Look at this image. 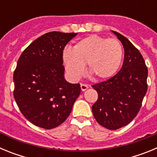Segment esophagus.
I'll list each match as a JSON object with an SVG mask.
<instances>
[{
    "label": "esophagus",
    "instance_id": "34e87169",
    "mask_svg": "<svg viewBox=\"0 0 157 157\" xmlns=\"http://www.w3.org/2000/svg\"><path fill=\"white\" fill-rule=\"evenodd\" d=\"M80 86H81V90H82V91H85V90H86L87 89L89 88L88 85H86V84H83V83H81V85H80Z\"/></svg>",
    "mask_w": 157,
    "mask_h": 157
}]
</instances>
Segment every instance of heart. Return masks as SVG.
<instances>
[{"label":"heart","mask_w":157,"mask_h":157,"mask_svg":"<svg viewBox=\"0 0 157 157\" xmlns=\"http://www.w3.org/2000/svg\"><path fill=\"white\" fill-rule=\"evenodd\" d=\"M123 47L118 40L92 34L78 41L73 48L66 47L62 60L69 77L78 80L87 71L98 79L112 77L120 68Z\"/></svg>","instance_id":"obj_1"}]
</instances>
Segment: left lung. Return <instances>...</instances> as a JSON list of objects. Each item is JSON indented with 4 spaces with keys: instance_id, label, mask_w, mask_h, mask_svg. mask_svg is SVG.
Masks as SVG:
<instances>
[{
    "instance_id": "1",
    "label": "left lung",
    "mask_w": 157,
    "mask_h": 157,
    "mask_svg": "<svg viewBox=\"0 0 157 157\" xmlns=\"http://www.w3.org/2000/svg\"><path fill=\"white\" fill-rule=\"evenodd\" d=\"M112 32L123 44L124 60L116 75L92 86L98 94L92 111L100 125L114 130L138 115L148 87V69L138 48L120 33Z\"/></svg>"
}]
</instances>
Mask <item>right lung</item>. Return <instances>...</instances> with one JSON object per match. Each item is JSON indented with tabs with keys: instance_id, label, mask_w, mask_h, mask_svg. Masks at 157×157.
<instances>
[{
	"instance_id": "right-lung-1",
	"label": "right lung",
	"mask_w": 157,
	"mask_h": 157,
	"mask_svg": "<svg viewBox=\"0 0 157 157\" xmlns=\"http://www.w3.org/2000/svg\"><path fill=\"white\" fill-rule=\"evenodd\" d=\"M77 33L52 31L34 41L19 58L14 71V98L31 123L55 128L68 117L81 93L80 84L64 78L62 52Z\"/></svg>"
}]
</instances>
